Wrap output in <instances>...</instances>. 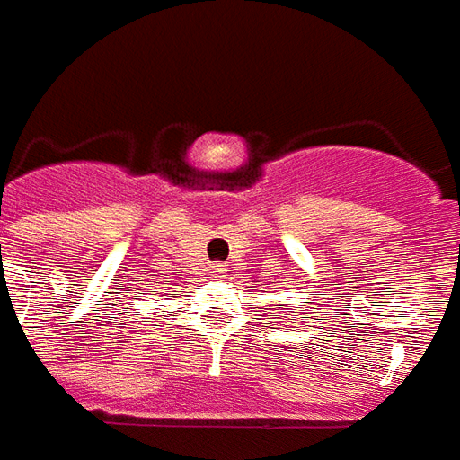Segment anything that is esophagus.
Returning <instances> with one entry per match:
<instances>
[{
    "mask_svg": "<svg viewBox=\"0 0 460 460\" xmlns=\"http://www.w3.org/2000/svg\"><path fill=\"white\" fill-rule=\"evenodd\" d=\"M222 269H224V264H222V262H217V264H212L210 271H212V274H215V271H222Z\"/></svg>",
    "mask_w": 460,
    "mask_h": 460,
    "instance_id": "obj_1",
    "label": "esophagus"
}]
</instances>
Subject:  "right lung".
Listing matches in <instances>:
<instances>
[{"label": "right lung", "mask_w": 460, "mask_h": 460, "mask_svg": "<svg viewBox=\"0 0 460 460\" xmlns=\"http://www.w3.org/2000/svg\"><path fill=\"white\" fill-rule=\"evenodd\" d=\"M153 293H155V290H153Z\"/></svg>", "instance_id": "add662e5"}]
</instances>
